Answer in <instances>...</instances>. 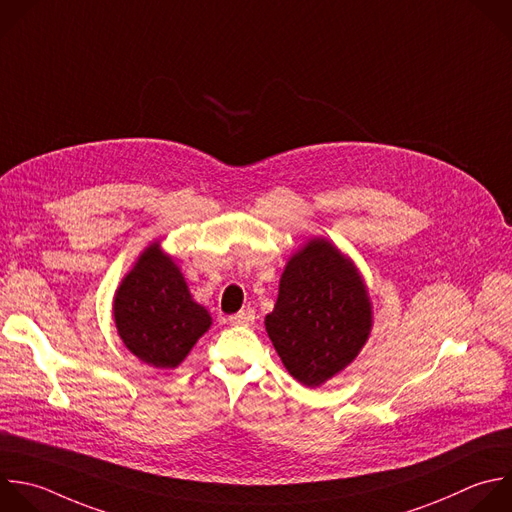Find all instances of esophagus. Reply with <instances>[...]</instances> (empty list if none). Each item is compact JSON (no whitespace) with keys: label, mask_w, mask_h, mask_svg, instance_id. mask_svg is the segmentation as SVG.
<instances>
[{"label":"esophagus","mask_w":512,"mask_h":512,"mask_svg":"<svg viewBox=\"0 0 512 512\" xmlns=\"http://www.w3.org/2000/svg\"><path fill=\"white\" fill-rule=\"evenodd\" d=\"M229 321H231L233 325H251V323L255 321V311L249 309V307H247V309H241L239 313L231 315Z\"/></svg>","instance_id":"obj_1"}]
</instances>
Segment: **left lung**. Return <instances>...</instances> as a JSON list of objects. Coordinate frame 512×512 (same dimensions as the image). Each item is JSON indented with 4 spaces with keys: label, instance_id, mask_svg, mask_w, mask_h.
Masks as SVG:
<instances>
[{
    "label": "left lung",
    "instance_id": "obj_1",
    "mask_svg": "<svg viewBox=\"0 0 512 512\" xmlns=\"http://www.w3.org/2000/svg\"><path fill=\"white\" fill-rule=\"evenodd\" d=\"M265 327L287 372L315 388L364 348L372 327L368 291L342 253L313 239L287 263Z\"/></svg>",
    "mask_w": 512,
    "mask_h": 512
}]
</instances>
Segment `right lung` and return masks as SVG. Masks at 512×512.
Segmentation results:
<instances>
[{
  "label": "right lung",
  "instance_id": "1",
  "mask_svg": "<svg viewBox=\"0 0 512 512\" xmlns=\"http://www.w3.org/2000/svg\"><path fill=\"white\" fill-rule=\"evenodd\" d=\"M114 319L124 346L158 370L177 368L211 327V315L191 299L183 273L156 243L118 287Z\"/></svg>",
  "mask_w": 512,
  "mask_h": 512
}]
</instances>
